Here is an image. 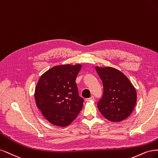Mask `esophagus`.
<instances>
[{"label": "esophagus", "mask_w": 158, "mask_h": 158, "mask_svg": "<svg viewBox=\"0 0 158 158\" xmlns=\"http://www.w3.org/2000/svg\"><path fill=\"white\" fill-rule=\"evenodd\" d=\"M94 97L93 96H90V98H86V101H89V100H94Z\"/></svg>", "instance_id": "esophagus-1"}]
</instances>
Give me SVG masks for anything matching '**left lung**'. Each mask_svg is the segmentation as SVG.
<instances>
[{"instance_id": "1", "label": "left lung", "mask_w": 158, "mask_h": 158, "mask_svg": "<svg viewBox=\"0 0 158 158\" xmlns=\"http://www.w3.org/2000/svg\"><path fill=\"white\" fill-rule=\"evenodd\" d=\"M95 69L102 81L104 93L97 106L106 119L121 121L133 112L136 102V92L127 76L111 67Z\"/></svg>"}]
</instances>
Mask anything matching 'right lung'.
I'll return each mask as SVG.
<instances>
[{
	"instance_id": "add662e5",
	"label": "right lung",
	"mask_w": 158,
	"mask_h": 158,
	"mask_svg": "<svg viewBox=\"0 0 158 158\" xmlns=\"http://www.w3.org/2000/svg\"><path fill=\"white\" fill-rule=\"evenodd\" d=\"M81 64L56 65L44 72L35 90L37 108L50 123L69 125L82 110L84 100L78 93L76 77Z\"/></svg>"
}]
</instances>
